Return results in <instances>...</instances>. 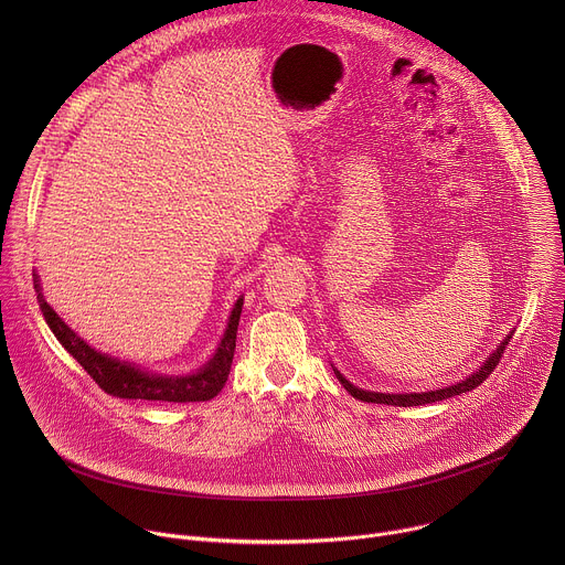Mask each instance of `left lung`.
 <instances>
[{
    "label": "left lung",
    "instance_id": "left-lung-1",
    "mask_svg": "<svg viewBox=\"0 0 565 565\" xmlns=\"http://www.w3.org/2000/svg\"><path fill=\"white\" fill-rule=\"evenodd\" d=\"M510 340H512V333L501 342V347H499L486 362H482V364L478 366V371L471 373L469 377H465V380H460V382H456V384H451V386L436 388V391H425V393H423V391H420V393H377V391H364V388L353 386L338 369H333V371H335L338 380L342 382V386H344L353 397H358V399H362V402H375V405H393V407L431 405V402H440V399H447V397L467 393V391L476 388L482 380H488L490 373H492V371L497 369V364L501 362V355H503L505 347L510 344Z\"/></svg>",
    "mask_w": 565,
    "mask_h": 565
}]
</instances>
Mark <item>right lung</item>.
<instances>
[{
	"label": "right lung",
	"mask_w": 565,
	"mask_h": 565,
	"mask_svg": "<svg viewBox=\"0 0 565 565\" xmlns=\"http://www.w3.org/2000/svg\"><path fill=\"white\" fill-rule=\"evenodd\" d=\"M33 284H35L38 301L49 329L53 331L57 342L77 360V364L96 380V384L105 393L114 397H127V399H156V402L160 399V402H183L185 405V402L212 399L223 388L230 375V366L236 349V329L241 319V308H244V297L236 299L227 319L223 340L207 364H203L199 371L190 375H160V373L142 371L129 362H122L118 358H111L92 349L83 338H77L64 324L62 317L46 303L38 275Z\"/></svg>",
	"instance_id": "add662e5"
}]
</instances>
